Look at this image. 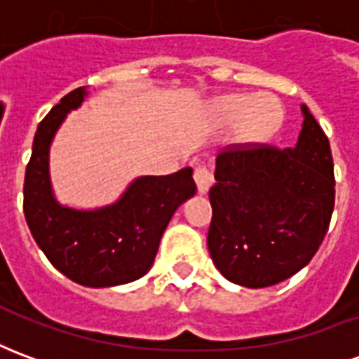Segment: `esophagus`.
<instances>
[{"mask_svg":"<svg viewBox=\"0 0 359 359\" xmlns=\"http://www.w3.org/2000/svg\"><path fill=\"white\" fill-rule=\"evenodd\" d=\"M194 180H196V187H198V192H202L205 194L210 187L213 184V172H211L210 165H198L194 169Z\"/></svg>","mask_w":359,"mask_h":359,"instance_id":"obj_1","label":"esophagus"}]
</instances>
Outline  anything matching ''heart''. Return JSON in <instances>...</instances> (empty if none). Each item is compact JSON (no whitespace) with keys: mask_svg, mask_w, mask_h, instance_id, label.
<instances>
[{"mask_svg":"<svg viewBox=\"0 0 359 359\" xmlns=\"http://www.w3.org/2000/svg\"><path fill=\"white\" fill-rule=\"evenodd\" d=\"M215 115L225 125L241 123L242 140L257 144L269 140L280 128L285 111L273 95L231 94L215 102Z\"/></svg>","mask_w":359,"mask_h":359,"instance_id":"b5f03b06","label":"heart"}]
</instances>
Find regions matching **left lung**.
Returning a JSON list of instances; mask_svg holds the SVG:
<instances>
[{"instance_id":"1","label":"left lung","mask_w":359,"mask_h":359,"mask_svg":"<svg viewBox=\"0 0 359 359\" xmlns=\"http://www.w3.org/2000/svg\"><path fill=\"white\" fill-rule=\"evenodd\" d=\"M294 148L231 146L215 161L208 248L221 275L248 288L292 277L321 246L334 208L329 138L302 105Z\"/></svg>"}]
</instances>
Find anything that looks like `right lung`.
I'll return each mask as SVG.
<instances>
[{
	"mask_svg": "<svg viewBox=\"0 0 359 359\" xmlns=\"http://www.w3.org/2000/svg\"><path fill=\"white\" fill-rule=\"evenodd\" d=\"M86 88L69 92L36 130L25 175V217L51 265L82 286L133 283L154 265L159 241L180 203L196 194L192 169L140 177L117 202L100 210H73L55 200L50 180V146L67 113Z\"/></svg>",
	"mask_w": 359,
	"mask_h": 359,
	"instance_id": "add662e5",
	"label": "right lung"
}]
</instances>
